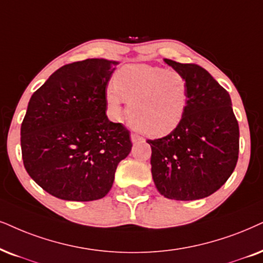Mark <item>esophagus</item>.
Returning a JSON list of instances; mask_svg holds the SVG:
<instances>
[{
    "label": "esophagus",
    "instance_id": "34e87169",
    "mask_svg": "<svg viewBox=\"0 0 263 263\" xmlns=\"http://www.w3.org/2000/svg\"><path fill=\"white\" fill-rule=\"evenodd\" d=\"M141 137H139V136L137 135V134H131V141L134 142V143H136V142H138V141H141Z\"/></svg>",
    "mask_w": 263,
    "mask_h": 263
}]
</instances>
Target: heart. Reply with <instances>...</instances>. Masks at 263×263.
Masks as SVG:
<instances>
[{
    "instance_id": "obj_1",
    "label": "heart",
    "mask_w": 263,
    "mask_h": 263,
    "mask_svg": "<svg viewBox=\"0 0 263 263\" xmlns=\"http://www.w3.org/2000/svg\"><path fill=\"white\" fill-rule=\"evenodd\" d=\"M114 118L122 115L128 102V120L136 129L151 137H162L179 126L187 111V80L177 70L145 64L126 65L116 72L114 87L105 92Z\"/></svg>"
}]
</instances>
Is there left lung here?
I'll return each instance as SVG.
<instances>
[{"instance_id": "8db88e82", "label": "left lung", "mask_w": 263, "mask_h": 263, "mask_svg": "<svg viewBox=\"0 0 263 263\" xmlns=\"http://www.w3.org/2000/svg\"><path fill=\"white\" fill-rule=\"evenodd\" d=\"M165 63L188 84V107L170 135L148 139L152 175L161 195L174 200H198L211 195L233 174L239 154V125L229 93L204 68Z\"/></svg>"}]
</instances>
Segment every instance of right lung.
I'll return each mask as SVG.
<instances>
[{
  "label": "right lung",
  "instance_id": "obj_1",
  "mask_svg": "<svg viewBox=\"0 0 263 263\" xmlns=\"http://www.w3.org/2000/svg\"><path fill=\"white\" fill-rule=\"evenodd\" d=\"M118 64L97 58L66 64L30 98L21 128L23 162L53 197H105L119 162L131 152L128 129L105 114V88Z\"/></svg>",
  "mask_w": 263,
  "mask_h": 263
}]
</instances>
